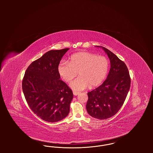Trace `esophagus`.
<instances>
[{"mask_svg":"<svg viewBox=\"0 0 153 153\" xmlns=\"http://www.w3.org/2000/svg\"><path fill=\"white\" fill-rule=\"evenodd\" d=\"M73 95H74V96H77V95H78L80 94V92H77V91H73Z\"/></svg>","mask_w":153,"mask_h":153,"instance_id":"1","label":"esophagus"}]
</instances>
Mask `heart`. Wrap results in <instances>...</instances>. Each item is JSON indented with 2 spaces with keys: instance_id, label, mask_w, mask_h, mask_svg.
Segmentation results:
<instances>
[{
  "instance_id": "obj_1",
  "label": "heart",
  "mask_w": 153,
  "mask_h": 153,
  "mask_svg": "<svg viewBox=\"0 0 153 153\" xmlns=\"http://www.w3.org/2000/svg\"><path fill=\"white\" fill-rule=\"evenodd\" d=\"M109 61L104 56L86 51L72 54L69 63L62 61L58 66V72L63 80L71 82L77 76H80L71 84L74 90H83L89 86L94 88L100 85L105 79L109 70Z\"/></svg>"
}]
</instances>
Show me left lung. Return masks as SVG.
<instances>
[{
	"instance_id": "left-lung-1",
	"label": "left lung",
	"mask_w": 153,
	"mask_h": 153,
	"mask_svg": "<svg viewBox=\"0 0 153 153\" xmlns=\"http://www.w3.org/2000/svg\"><path fill=\"white\" fill-rule=\"evenodd\" d=\"M102 48L110 59V71L102 85L88 93L86 108L91 117L103 120L115 115L122 107L130 88L131 78L123 61L108 49Z\"/></svg>"
}]
</instances>
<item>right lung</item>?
Segmentation results:
<instances>
[{
  "label": "right lung",
  "mask_w": 153,
  "mask_h": 153,
  "mask_svg": "<svg viewBox=\"0 0 153 153\" xmlns=\"http://www.w3.org/2000/svg\"><path fill=\"white\" fill-rule=\"evenodd\" d=\"M69 49L51 50L33 61L22 80V90L30 109L48 122L61 120L69 113L71 89L62 80L58 66Z\"/></svg>",
  "instance_id": "right-lung-1"
}]
</instances>
